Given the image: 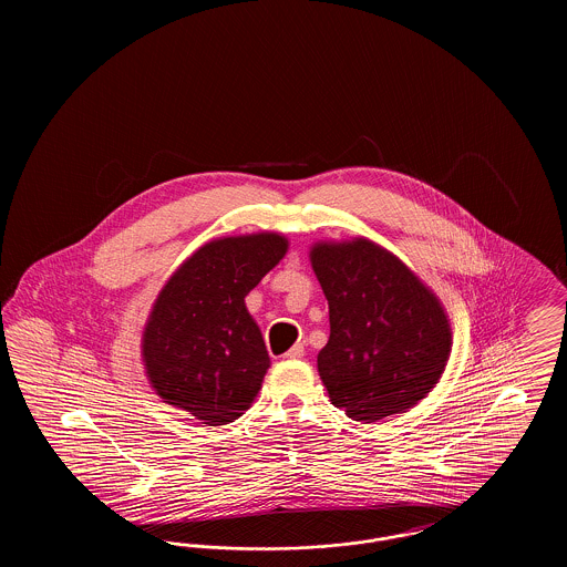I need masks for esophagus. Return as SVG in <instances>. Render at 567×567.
<instances>
[{"label": "esophagus", "mask_w": 567, "mask_h": 567, "mask_svg": "<svg viewBox=\"0 0 567 567\" xmlns=\"http://www.w3.org/2000/svg\"><path fill=\"white\" fill-rule=\"evenodd\" d=\"M285 357H287V359H301V357H303V347H301V344L291 347L289 351L285 352Z\"/></svg>", "instance_id": "34e87169"}]
</instances>
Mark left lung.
Wrapping results in <instances>:
<instances>
[{"label": "left lung", "mask_w": 567, "mask_h": 567, "mask_svg": "<svg viewBox=\"0 0 567 567\" xmlns=\"http://www.w3.org/2000/svg\"><path fill=\"white\" fill-rule=\"evenodd\" d=\"M310 264L329 303L317 368L331 404L377 423L425 400L453 351L451 319L432 287L363 236L312 244Z\"/></svg>", "instance_id": "left-lung-1"}]
</instances>
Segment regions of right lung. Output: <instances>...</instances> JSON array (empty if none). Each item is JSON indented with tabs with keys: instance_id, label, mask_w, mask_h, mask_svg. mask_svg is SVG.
Wrapping results in <instances>:
<instances>
[{
	"instance_id": "add662e5",
	"label": "right lung",
	"mask_w": 567,
	"mask_h": 567,
	"mask_svg": "<svg viewBox=\"0 0 567 567\" xmlns=\"http://www.w3.org/2000/svg\"><path fill=\"white\" fill-rule=\"evenodd\" d=\"M289 250L276 231L202 244L163 285L140 354L153 391L204 425H227L255 402L270 368L244 297Z\"/></svg>"
}]
</instances>
